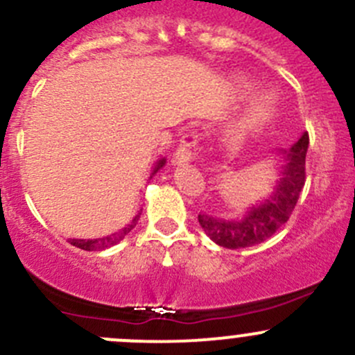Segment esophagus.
Here are the masks:
<instances>
[{
    "mask_svg": "<svg viewBox=\"0 0 355 355\" xmlns=\"http://www.w3.org/2000/svg\"><path fill=\"white\" fill-rule=\"evenodd\" d=\"M196 150H198V132H189L184 135L179 141V146L174 153V164L178 166H184L195 160Z\"/></svg>",
    "mask_w": 355,
    "mask_h": 355,
    "instance_id": "obj_1",
    "label": "esophagus"
}]
</instances>
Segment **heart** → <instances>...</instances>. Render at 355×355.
I'll use <instances>...</instances> for the list:
<instances>
[{"instance_id": "obj_1", "label": "heart", "mask_w": 355, "mask_h": 355, "mask_svg": "<svg viewBox=\"0 0 355 355\" xmlns=\"http://www.w3.org/2000/svg\"><path fill=\"white\" fill-rule=\"evenodd\" d=\"M240 87L241 91H245V93L250 89V86H248L247 83H241ZM275 108H276V101L275 98H272V94L269 93L259 94V96L252 101L247 114L243 115V119H241L240 124H238V131L234 132H236V135H243V132L254 131V129L264 125L266 122L271 121V117L275 115Z\"/></svg>"}]
</instances>
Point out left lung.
Here are the masks:
<instances>
[{"label":"left lung","instance_id":"left-lung-1","mask_svg":"<svg viewBox=\"0 0 355 355\" xmlns=\"http://www.w3.org/2000/svg\"><path fill=\"white\" fill-rule=\"evenodd\" d=\"M307 146L309 135L304 132L288 152H279L285 159V166H282L275 189L264 202L252 207L240 220H226L198 214V223L207 236L220 247L233 250L252 247L271 238L290 219L305 184Z\"/></svg>","mask_w":355,"mask_h":355}]
</instances>
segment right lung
<instances>
[{
	"instance_id": "1",
	"label": "right lung",
	"mask_w": 355,
	"mask_h": 355,
	"mask_svg": "<svg viewBox=\"0 0 355 355\" xmlns=\"http://www.w3.org/2000/svg\"><path fill=\"white\" fill-rule=\"evenodd\" d=\"M164 166H166V159L159 160V162H157V166H155V169H153L152 176L157 173V171L162 169ZM152 176H150V178H152ZM139 216H141V214H138V216L132 219V223L128 224V226H125L124 230L119 231V233H114V234H110V236H105V238H98V240H70V245H73V247H77V248H83V250H87V252L105 250V248H108V247H112V245L119 243V241H121L122 238H124L125 234H128L129 231H131L132 227L136 226Z\"/></svg>"
}]
</instances>
